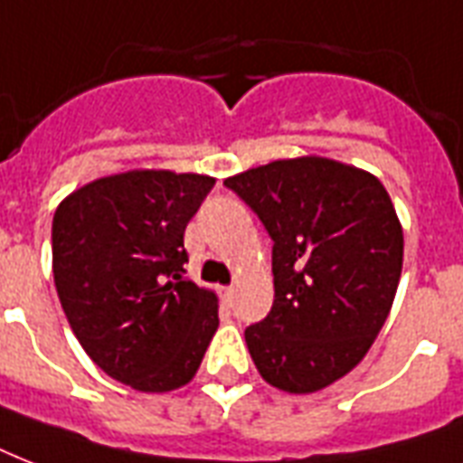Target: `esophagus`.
<instances>
[{"label":"esophagus","instance_id":"obj_1","mask_svg":"<svg viewBox=\"0 0 463 463\" xmlns=\"http://www.w3.org/2000/svg\"><path fill=\"white\" fill-rule=\"evenodd\" d=\"M220 297H222V302L232 304V299H234V288H220Z\"/></svg>","mask_w":463,"mask_h":463}]
</instances>
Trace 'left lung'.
<instances>
[{"instance_id": "1", "label": "left lung", "mask_w": 463, "mask_h": 463, "mask_svg": "<svg viewBox=\"0 0 463 463\" xmlns=\"http://www.w3.org/2000/svg\"><path fill=\"white\" fill-rule=\"evenodd\" d=\"M272 239L275 302L246 328L268 384L311 393L360 364L401 280L403 229L377 175L324 156L270 161L224 181Z\"/></svg>"}]
</instances>
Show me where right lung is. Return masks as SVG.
Listing matches in <instances>:
<instances>
[{"label":"right lung","mask_w":463,"mask_h":463,"mask_svg":"<svg viewBox=\"0 0 463 463\" xmlns=\"http://www.w3.org/2000/svg\"><path fill=\"white\" fill-rule=\"evenodd\" d=\"M214 178L128 171L86 183L52 217V275L86 354L123 384L174 392L198 372L217 295L183 278V234Z\"/></svg>","instance_id":"right-lung-1"}]
</instances>
